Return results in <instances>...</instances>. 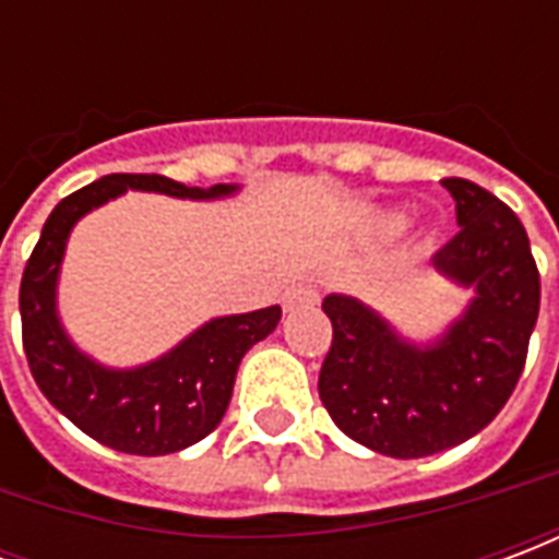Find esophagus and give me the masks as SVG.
<instances>
[{
    "label": "esophagus",
    "mask_w": 559,
    "mask_h": 559,
    "mask_svg": "<svg viewBox=\"0 0 559 559\" xmlns=\"http://www.w3.org/2000/svg\"><path fill=\"white\" fill-rule=\"evenodd\" d=\"M320 299V293H317L314 284H290L284 296H281V305H284V311H296V308H305V305H314Z\"/></svg>",
    "instance_id": "esophagus-1"
}]
</instances>
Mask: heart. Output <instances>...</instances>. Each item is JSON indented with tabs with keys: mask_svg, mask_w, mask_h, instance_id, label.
<instances>
[{
	"mask_svg": "<svg viewBox=\"0 0 559 559\" xmlns=\"http://www.w3.org/2000/svg\"><path fill=\"white\" fill-rule=\"evenodd\" d=\"M404 224H407V215H404V212H386V215L380 218V227H383V233L404 230Z\"/></svg>",
	"mask_w": 559,
	"mask_h": 559,
	"instance_id": "1",
	"label": "heart"
}]
</instances>
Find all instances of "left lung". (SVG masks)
<instances>
[{
	"label": "left lung",
	"instance_id": "left-lung-1",
	"mask_svg": "<svg viewBox=\"0 0 559 559\" xmlns=\"http://www.w3.org/2000/svg\"><path fill=\"white\" fill-rule=\"evenodd\" d=\"M443 185L461 230L433 254V269L476 296L440 338L419 347L359 299H323L332 347L320 401L347 437L389 457L437 455L479 433L518 386L539 317L524 224L476 182Z\"/></svg>",
	"mask_w": 559,
	"mask_h": 559
}]
</instances>
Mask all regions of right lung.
<instances>
[{"mask_svg": "<svg viewBox=\"0 0 559 559\" xmlns=\"http://www.w3.org/2000/svg\"><path fill=\"white\" fill-rule=\"evenodd\" d=\"M128 188L182 200H218L239 191V185L188 188L158 173H114L68 194L50 212L23 269V350L44 399L92 440L128 455H170L218 428L242 356L278 326L281 308L215 317L170 353L138 368H107L78 350L56 311L68 236L86 212L126 194Z\"/></svg>", "mask_w": 559, "mask_h": 559, "instance_id": "1", "label": "right lung"}]
</instances>
